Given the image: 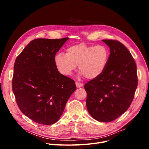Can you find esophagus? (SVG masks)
Returning a JSON list of instances; mask_svg holds the SVG:
<instances>
[{"label": "esophagus", "instance_id": "34e87169", "mask_svg": "<svg viewBox=\"0 0 149 149\" xmlns=\"http://www.w3.org/2000/svg\"><path fill=\"white\" fill-rule=\"evenodd\" d=\"M75 84H76V86H77V88H81V87L83 86V84L81 83L76 82Z\"/></svg>", "mask_w": 149, "mask_h": 149}]
</instances>
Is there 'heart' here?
<instances>
[{
	"label": "heart",
	"instance_id": "heart-1",
	"mask_svg": "<svg viewBox=\"0 0 149 149\" xmlns=\"http://www.w3.org/2000/svg\"><path fill=\"white\" fill-rule=\"evenodd\" d=\"M109 56V51L104 46L80 43L68 47L66 54L57 53L54 61L62 74L71 75L79 65L81 75L88 79H94L103 72Z\"/></svg>",
	"mask_w": 149,
	"mask_h": 149
}]
</instances>
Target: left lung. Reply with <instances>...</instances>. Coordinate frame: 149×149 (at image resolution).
<instances>
[{"instance_id":"obj_1","label":"left lung","mask_w":149,"mask_h":149,"mask_svg":"<svg viewBox=\"0 0 149 149\" xmlns=\"http://www.w3.org/2000/svg\"><path fill=\"white\" fill-rule=\"evenodd\" d=\"M110 48L106 67L100 76L84 84L86 107L93 118L111 122L126 112L138 86L136 66L129 51L115 40H102Z\"/></svg>"}]
</instances>
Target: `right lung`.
<instances>
[{
	"label": "right lung",
	"mask_w": 149,
	"mask_h": 149,
	"mask_svg": "<svg viewBox=\"0 0 149 149\" xmlns=\"http://www.w3.org/2000/svg\"><path fill=\"white\" fill-rule=\"evenodd\" d=\"M68 39H34L15 59L12 80L15 100L21 112L38 124L56 123L76 89L75 81L60 74L54 61Z\"/></svg>",
	"instance_id": "1"
}]
</instances>
